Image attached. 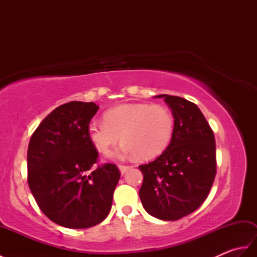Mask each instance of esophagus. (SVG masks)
I'll return each instance as SVG.
<instances>
[{
	"mask_svg": "<svg viewBox=\"0 0 257 257\" xmlns=\"http://www.w3.org/2000/svg\"><path fill=\"white\" fill-rule=\"evenodd\" d=\"M118 168H119L120 172H121V174H124L132 167H130V166H124V165H119Z\"/></svg>",
	"mask_w": 257,
	"mask_h": 257,
	"instance_id": "34e87169",
	"label": "esophagus"
}]
</instances>
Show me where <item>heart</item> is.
I'll use <instances>...</instances> for the list:
<instances>
[{"mask_svg": "<svg viewBox=\"0 0 257 257\" xmlns=\"http://www.w3.org/2000/svg\"><path fill=\"white\" fill-rule=\"evenodd\" d=\"M103 119L88 125V137L100 154H107L122 139L121 155L148 160L161 155L172 139L173 114L160 103H124L108 109Z\"/></svg>", "mask_w": 257, "mask_h": 257, "instance_id": "b5f03b06", "label": "heart"}]
</instances>
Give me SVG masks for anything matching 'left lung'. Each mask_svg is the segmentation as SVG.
<instances>
[{"label":"left lung","mask_w":257,"mask_h":257,"mask_svg":"<svg viewBox=\"0 0 257 257\" xmlns=\"http://www.w3.org/2000/svg\"><path fill=\"white\" fill-rule=\"evenodd\" d=\"M174 118L172 139L155 161L139 166L144 182L140 200L150 215L177 221L194 212L207 198L216 174L213 130L195 103L159 95Z\"/></svg>","instance_id":"8db88e82"}]
</instances>
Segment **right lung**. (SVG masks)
Masks as SVG:
<instances>
[{"label": "right lung", "instance_id": "obj_1", "mask_svg": "<svg viewBox=\"0 0 257 257\" xmlns=\"http://www.w3.org/2000/svg\"><path fill=\"white\" fill-rule=\"evenodd\" d=\"M95 102L70 101L48 114L27 150V182L37 205L68 228L99 224L111 209L120 171L113 163L94 167L98 151L88 137Z\"/></svg>", "mask_w": 257, "mask_h": 257}]
</instances>
